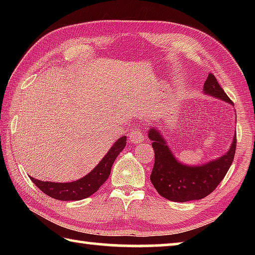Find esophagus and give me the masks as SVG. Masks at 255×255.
Listing matches in <instances>:
<instances>
[{
  "instance_id": "34e87169",
  "label": "esophagus",
  "mask_w": 255,
  "mask_h": 255,
  "mask_svg": "<svg viewBox=\"0 0 255 255\" xmlns=\"http://www.w3.org/2000/svg\"><path fill=\"white\" fill-rule=\"evenodd\" d=\"M128 139H129V141H131V143H133V144H138V143H141V141L144 140V135L139 128H133L131 132L129 133Z\"/></svg>"
}]
</instances>
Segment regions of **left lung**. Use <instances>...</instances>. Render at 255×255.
<instances>
[{
	"mask_svg": "<svg viewBox=\"0 0 255 255\" xmlns=\"http://www.w3.org/2000/svg\"><path fill=\"white\" fill-rule=\"evenodd\" d=\"M204 91L211 97L234 105L211 73L205 82ZM148 137L153 141L155 156L150 181L159 195L171 201L199 200L210 195L225 178L235 156L236 133L230 150L224 156L200 166L183 165L176 161L166 141L154 128L149 130Z\"/></svg>",
	"mask_w": 255,
	"mask_h": 255,
	"instance_id": "1",
	"label": "left lung"
}]
</instances>
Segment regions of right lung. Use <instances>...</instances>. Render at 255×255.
Listing matches in <instances>:
<instances>
[{
	"label": "right lung",
	"instance_id": "right-lung-1",
	"mask_svg": "<svg viewBox=\"0 0 255 255\" xmlns=\"http://www.w3.org/2000/svg\"><path fill=\"white\" fill-rule=\"evenodd\" d=\"M125 146H126V137L123 136L116 141L114 146L109 149V152L106 154V156L101 159V162L88 175L74 181V182L56 183L49 182V181H40L33 178L30 179L42 192L54 198V199L63 201L84 199V198H88L92 196L94 192H97L99 188L109 178L112 164H114L119 153L125 148Z\"/></svg>",
	"mask_w": 255,
	"mask_h": 255
}]
</instances>
